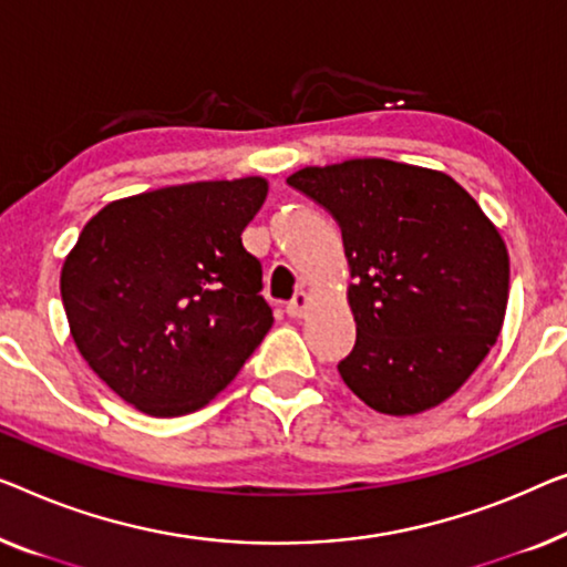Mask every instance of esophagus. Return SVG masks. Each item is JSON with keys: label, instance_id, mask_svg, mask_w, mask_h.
<instances>
[{"label": "esophagus", "instance_id": "obj_1", "mask_svg": "<svg viewBox=\"0 0 567 567\" xmlns=\"http://www.w3.org/2000/svg\"><path fill=\"white\" fill-rule=\"evenodd\" d=\"M309 307H311L309 293H307V291H299L297 297H293V299L289 301V307H286V315H289L291 319H301V317H307Z\"/></svg>", "mask_w": 567, "mask_h": 567}]
</instances>
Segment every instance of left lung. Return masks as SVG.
I'll use <instances>...</instances> for the list:
<instances>
[{"instance_id": "1", "label": "left lung", "mask_w": 567, "mask_h": 567, "mask_svg": "<svg viewBox=\"0 0 567 567\" xmlns=\"http://www.w3.org/2000/svg\"><path fill=\"white\" fill-rule=\"evenodd\" d=\"M342 227L358 340L338 365L375 412L412 416L453 396L502 332L508 252L465 188L385 158L307 166L286 178Z\"/></svg>"}]
</instances>
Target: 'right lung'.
Here are the masks:
<instances>
[{
    "instance_id": "obj_1",
    "label": "right lung",
    "mask_w": 567,
    "mask_h": 567,
    "mask_svg": "<svg viewBox=\"0 0 567 567\" xmlns=\"http://www.w3.org/2000/svg\"><path fill=\"white\" fill-rule=\"evenodd\" d=\"M264 176L110 202L63 260L61 297L89 368L147 416L207 406L274 324L264 268L243 248Z\"/></svg>"
}]
</instances>
